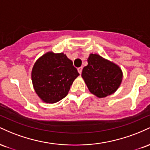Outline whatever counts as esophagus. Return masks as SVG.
<instances>
[{"instance_id": "34e87169", "label": "esophagus", "mask_w": 150, "mask_h": 150, "mask_svg": "<svg viewBox=\"0 0 150 150\" xmlns=\"http://www.w3.org/2000/svg\"><path fill=\"white\" fill-rule=\"evenodd\" d=\"M77 71H78V73L81 74L82 73V67H80V68H77Z\"/></svg>"}]
</instances>
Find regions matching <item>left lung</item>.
Listing matches in <instances>:
<instances>
[{"instance_id":"obj_1","label":"left lung","mask_w":150,"mask_h":150,"mask_svg":"<svg viewBox=\"0 0 150 150\" xmlns=\"http://www.w3.org/2000/svg\"><path fill=\"white\" fill-rule=\"evenodd\" d=\"M88 65L84 67L82 77L89 92L99 98L111 95L118 89L123 79V73L116 64L99 55L91 53Z\"/></svg>"}]
</instances>
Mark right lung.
Returning <instances> with one entry per match:
<instances>
[{
	"label": "right lung",
	"instance_id": "1",
	"mask_svg": "<svg viewBox=\"0 0 150 150\" xmlns=\"http://www.w3.org/2000/svg\"><path fill=\"white\" fill-rule=\"evenodd\" d=\"M79 75L66 55L48 52L34 63L32 80L39 97L44 102L53 104L66 97Z\"/></svg>",
	"mask_w": 150,
	"mask_h": 150
}]
</instances>
